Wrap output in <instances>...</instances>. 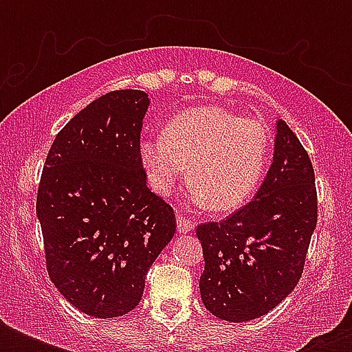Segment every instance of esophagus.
I'll return each instance as SVG.
<instances>
[{"mask_svg":"<svg viewBox=\"0 0 352 352\" xmlns=\"http://www.w3.org/2000/svg\"><path fill=\"white\" fill-rule=\"evenodd\" d=\"M177 230H179V234H188V232L193 230V223L182 215H177Z\"/></svg>","mask_w":352,"mask_h":352,"instance_id":"esophagus-1","label":"esophagus"}]
</instances>
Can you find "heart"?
<instances>
[{"mask_svg":"<svg viewBox=\"0 0 352 352\" xmlns=\"http://www.w3.org/2000/svg\"><path fill=\"white\" fill-rule=\"evenodd\" d=\"M270 149L268 127L219 106L190 107L166 124L162 135L138 144L149 188L168 195L188 175L195 203L232 212L254 195Z\"/></svg>","mask_w":352,"mask_h":352,"instance_id":"obj_1","label":"heart"}]
</instances>
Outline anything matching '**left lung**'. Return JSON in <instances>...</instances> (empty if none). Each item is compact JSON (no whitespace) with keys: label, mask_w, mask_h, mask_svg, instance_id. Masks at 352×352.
Returning <instances> with one entry per match:
<instances>
[{"label":"left lung","mask_w":352,"mask_h":352,"mask_svg":"<svg viewBox=\"0 0 352 352\" xmlns=\"http://www.w3.org/2000/svg\"><path fill=\"white\" fill-rule=\"evenodd\" d=\"M274 159L254 201L221 223L197 228L204 307L226 322H250L281 303L303 272L318 221L311 159L283 120Z\"/></svg>","instance_id":"8db88e82"}]
</instances>
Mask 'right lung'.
<instances>
[{
	"instance_id": "right-lung-1",
	"label": "right lung",
	"mask_w": 352,
	"mask_h": 352,
	"mask_svg": "<svg viewBox=\"0 0 352 352\" xmlns=\"http://www.w3.org/2000/svg\"><path fill=\"white\" fill-rule=\"evenodd\" d=\"M148 93L113 91L58 133L36 199L52 283L78 311L124 316L175 234L170 204L146 184L138 157Z\"/></svg>"
}]
</instances>
